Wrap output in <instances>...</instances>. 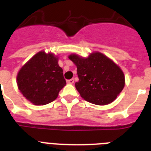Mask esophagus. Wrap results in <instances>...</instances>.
Listing matches in <instances>:
<instances>
[{"instance_id": "34e87169", "label": "esophagus", "mask_w": 151, "mask_h": 151, "mask_svg": "<svg viewBox=\"0 0 151 151\" xmlns=\"http://www.w3.org/2000/svg\"><path fill=\"white\" fill-rule=\"evenodd\" d=\"M73 82H74V80L73 79H70V80H68V81H67V83H70V84H72V83H73Z\"/></svg>"}]
</instances>
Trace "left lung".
<instances>
[{
	"instance_id": "8db88e82",
	"label": "left lung",
	"mask_w": 151,
	"mask_h": 151,
	"mask_svg": "<svg viewBox=\"0 0 151 151\" xmlns=\"http://www.w3.org/2000/svg\"><path fill=\"white\" fill-rule=\"evenodd\" d=\"M69 59L77 66L79 81L75 87L85 101L97 105L108 104L122 91L124 73L105 55L96 52L83 58L71 54Z\"/></svg>"
}]
</instances>
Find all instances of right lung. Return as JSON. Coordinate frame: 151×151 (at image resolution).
<instances>
[{"label":"right lung","mask_w":151,"mask_h":151,"mask_svg":"<svg viewBox=\"0 0 151 151\" xmlns=\"http://www.w3.org/2000/svg\"><path fill=\"white\" fill-rule=\"evenodd\" d=\"M17 81L22 94L35 105H45L54 101L66 84L58 58L44 51L35 54L22 67Z\"/></svg>","instance_id":"1"}]
</instances>
